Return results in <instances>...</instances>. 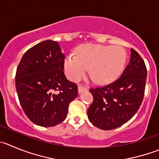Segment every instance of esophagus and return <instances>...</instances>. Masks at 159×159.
<instances>
[{"label": "esophagus", "mask_w": 159, "mask_h": 159, "mask_svg": "<svg viewBox=\"0 0 159 159\" xmlns=\"http://www.w3.org/2000/svg\"><path fill=\"white\" fill-rule=\"evenodd\" d=\"M87 90V87H84V86H82V85H79L78 86L79 93H81L82 91H84V90Z\"/></svg>", "instance_id": "1"}]
</instances>
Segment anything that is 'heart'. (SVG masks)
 I'll list each match as a JSON object with an SVG mask.
<instances>
[{"label":"heart","mask_w":159,"mask_h":159,"mask_svg":"<svg viewBox=\"0 0 159 159\" xmlns=\"http://www.w3.org/2000/svg\"><path fill=\"white\" fill-rule=\"evenodd\" d=\"M126 61V53L122 47L89 44L80 48L76 56L69 54L65 59L64 67L70 80H80L90 69L97 84H107L120 75Z\"/></svg>","instance_id":"1"}]
</instances>
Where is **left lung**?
Returning a JSON list of instances; mask_svg holds the SVG:
<instances>
[{
	"instance_id": "8db88e82",
	"label": "left lung",
	"mask_w": 159,
	"mask_h": 159,
	"mask_svg": "<svg viewBox=\"0 0 159 159\" xmlns=\"http://www.w3.org/2000/svg\"><path fill=\"white\" fill-rule=\"evenodd\" d=\"M147 68L140 54L131 49L129 64L118 80L91 88L93 101L87 116L93 126L110 130L122 126L137 113L144 96Z\"/></svg>"
}]
</instances>
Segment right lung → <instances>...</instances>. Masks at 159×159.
Wrapping results in <instances>:
<instances>
[{
  "mask_svg": "<svg viewBox=\"0 0 159 159\" xmlns=\"http://www.w3.org/2000/svg\"><path fill=\"white\" fill-rule=\"evenodd\" d=\"M65 54L57 41L48 40L32 47L22 56L16 75L19 102L36 125L50 127L66 119L78 87L64 73Z\"/></svg>",
  "mask_w": 159,
  "mask_h": 159,
  "instance_id": "obj_1",
  "label": "right lung"
}]
</instances>
